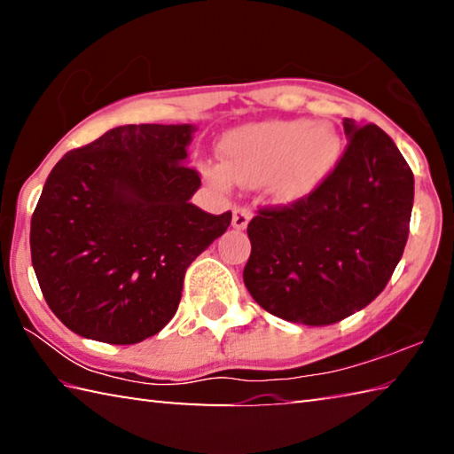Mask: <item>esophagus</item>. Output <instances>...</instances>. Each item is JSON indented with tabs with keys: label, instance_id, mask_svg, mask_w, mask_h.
<instances>
[{
	"label": "esophagus",
	"instance_id": "34e87169",
	"mask_svg": "<svg viewBox=\"0 0 454 454\" xmlns=\"http://www.w3.org/2000/svg\"><path fill=\"white\" fill-rule=\"evenodd\" d=\"M250 218H252V212L246 208V206H236V208L232 210V226L236 230H246Z\"/></svg>",
	"mask_w": 454,
	"mask_h": 454
}]
</instances>
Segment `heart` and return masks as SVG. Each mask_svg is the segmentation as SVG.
<instances>
[{
    "label": "heart",
    "mask_w": 454,
    "mask_h": 454,
    "mask_svg": "<svg viewBox=\"0 0 454 454\" xmlns=\"http://www.w3.org/2000/svg\"><path fill=\"white\" fill-rule=\"evenodd\" d=\"M222 164H206L212 186L228 190L266 186L268 194L292 202L317 190L340 158V136L333 126L309 120H274L238 128L222 140Z\"/></svg>",
    "instance_id": "b5f03b06"
}]
</instances>
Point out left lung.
I'll return each mask as SVG.
<instances>
[{"label": "left lung", "mask_w": 454, "mask_h": 454, "mask_svg": "<svg viewBox=\"0 0 454 454\" xmlns=\"http://www.w3.org/2000/svg\"><path fill=\"white\" fill-rule=\"evenodd\" d=\"M347 150L328 178L248 224L244 284L266 312L326 326L363 310L401 262L414 176L379 126L344 120Z\"/></svg>", "instance_id": "8db88e82"}]
</instances>
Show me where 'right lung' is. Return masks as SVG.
<instances>
[{
    "instance_id": "right-lung-1",
    "label": "right lung",
    "mask_w": 454,
    "mask_h": 454,
    "mask_svg": "<svg viewBox=\"0 0 454 454\" xmlns=\"http://www.w3.org/2000/svg\"><path fill=\"white\" fill-rule=\"evenodd\" d=\"M190 124H128L67 152L32 216V264L51 312L83 338L136 344L178 310L188 266L226 232L190 202Z\"/></svg>"
}]
</instances>
